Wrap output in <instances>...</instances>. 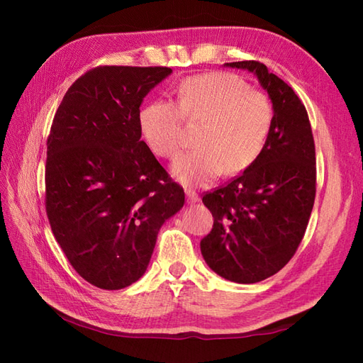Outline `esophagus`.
Returning <instances> with one entry per match:
<instances>
[{
    "label": "esophagus",
    "mask_w": 363,
    "mask_h": 363,
    "mask_svg": "<svg viewBox=\"0 0 363 363\" xmlns=\"http://www.w3.org/2000/svg\"><path fill=\"white\" fill-rule=\"evenodd\" d=\"M186 196H187V203L189 204H195L199 201V196L195 194V191L191 190H186Z\"/></svg>",
    "instance_id": "34e87169"
}]
</instances>
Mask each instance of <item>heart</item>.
<instances>
[{
	"instance_id": "1",
	"label": "heart",
	"mask_w": 363,
	"mask_h": 363,
	"mask_svg": "<svg viewBox=\"0 0 363 363\" xmlns=\"http://www.w3.org/2000/svg\"><path fill=\"white\" fill-rule=\"evenodd\" d=\"M273 106L237 76L212 72L186 78L177 87V104L154 99L138 115L145 143L160 157L172 159L184 145L182 118L203 121L198 150L182 154L172 174L186 187H204L225 172L248 168L264 150L273 125Z\"/></svg>"
}]
</instances>
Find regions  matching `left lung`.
I'll return each mask as SVG.
<instances>
[{
  "mask_svg": "<svg viewBox=\"0 0 363 363\" xmlns=\"http://www.w3.org/2000/svg\"><path fill=\"white\" fill-rule=\"evenodd\" d=\"M256 76L273 106L264 150L245 172L203 196L213 228L201 240L212 272L237 284L276 274L296 252L315 201V143L295 91L256 60L225 64Z\"/></svg>",
  "mask_w": 363,
  "mask_h": 363,
  "instance_id": "1",
  "label": "left lung"
}]
</instances>
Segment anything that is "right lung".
<instances>
[{"mask_svg": "<svg viewBox=\"0 0 363 363\" xmlns=\"http://www.w3.org/2000/svg\"><path fill=\"white\" fill-rule=\"evenodd\" d=\"M167 67H98L73 86L54 115L46 150V215L72 267L104 290L145 274L162 225L184 206L142 140L143 98Z\"/></svg>", "mask_w": 363, "mask_h": 363, "instance_id": "obj_1", "label": "right lung"}]
</instances>
